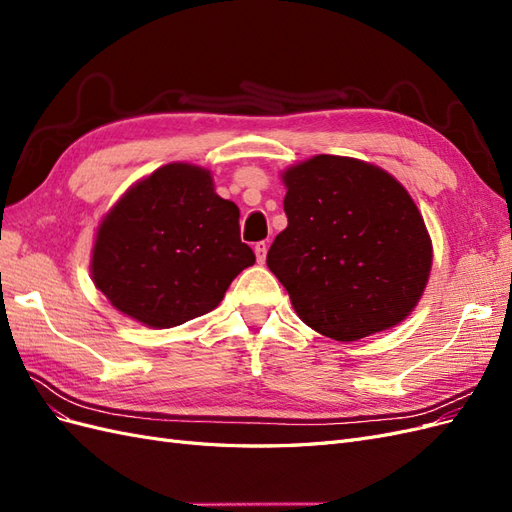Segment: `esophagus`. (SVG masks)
I'll list each match as a JSON object with an SVG mask.
<instances>
[{
  "label": "esophagus",
  "instance_id": "1",
  "mask_svg": "<svg viewBox=\"0 0 512 512\" xmlns=\"http://www.w3.org/2000/svg\"><path fill=\"white\" fill-rule=\"evenodd\" d=\"M254 252H256V260L262 265V262L267 260V243H265V241H258V243L254 245Z\"/></svg>",
  "mask_w": 512,
  "mask_h": 512
}]
</instances>
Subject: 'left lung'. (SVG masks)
<instances>
[{
  "instance_id": "1",
  "label": "left lung",
  "mask_w": 512,
  "mask_h": 512,
  "mask_svg": "<svg viewBox=\"0 0 512 512\" xmlns=\"http://www.w3.org/2000/svg\"><path fill=\"white\" fill-rule=\"evenodd\" d=\"M282 179L288 226L267 265L299 318L337 342L404 320L421 299L433 258L423 215L404 185L342 156H314Z\"/></svg>"
}]
</instances>
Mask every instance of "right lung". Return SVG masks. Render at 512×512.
I'll return each instance as SVG.
<instances>
[{
  "instance_id": "add662e5",
  "label": "right lung",
  "mask_w": 512,
  "mask_h": 512,
  "mask_svg": "<svg viewBox=\"0 0 512 512\" xmlns=\"http://www.w3.org/2000/svg\"><path fill=\"white\" fill-rule=\"evenodd\" d=\"M256 256L239 237V207L211 173L166 164L119 198L98 226L91 277L104 297L151 329H170L218 307Z\"/></svg>"
}]
</instances>
